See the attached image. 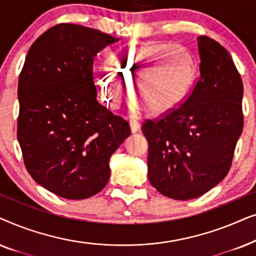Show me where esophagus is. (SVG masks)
Masks as SVG:
<instances>
[{
    "instance_id": "obj_1",
    "label": "esophagus",
    "mask_w": 256,
    "mask_h": 256,
    "mask_svg": "<svg viewBox=\"0 0 256 256\" xmlns=\"http://www.w3.org/2000/svg\"><path fill=\"white\" fill-rule=\"evenodd\" d=\"M129 126H130V130H132V134L138 132L140 130V127H141L140 122L136 121V120H130V121H129Z\"/></svg>"
}]
</instances>
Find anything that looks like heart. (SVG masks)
<instances>
[{"instance_id":"b5f03b06","label":"heart","mask_w":256,"mask_h":256,"mask_svg":"<svg viewBox=\"0 0 256 256\" xmlns=\"http://www.w3.org/2000/svg\"><path fill=\"white\" fill-rule=\"evenodd\" d=\"M118 70L122 79L102 74L96 80L100 99L112 110H118L134 85V96L149 113L160 114L177 107L194 86V62L186 48L174 44L142 45L121 58Z\"/></svg>"}]
</instances>
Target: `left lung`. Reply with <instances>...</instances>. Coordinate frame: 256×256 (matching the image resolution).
Returning a JSON list of instances; mask_svg holds the SVG:
<instances>
[{
    "instance_id": "1",
    "label": "left lung",
    "mask_w": 256,
    "mask_h": 256,
    "mask_svg": "<svg viewBox=\"0 0 256 256\" xmlns=\"http://www.w3.org/2000/svg\"><path fill=\"white\" fill-rule=\"evenodd\" d=\"M198 51L200 74L190 94L142 126L150 184L177 200L200 197L226 177L244 129V85L232 57L208 36L198 37Z\"/></svg>"
}]
</instances>
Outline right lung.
I'll use <instances>...</instances> for the list:
<instances>
[{
    "label": "right lung",
    "instance_id": "1",
    "mask_svg": "<svg viewBox=\"0 0 256 256\" xmlns=\"http://www.w3.org/2000/svg\"><path fill=\"white\" fill-rule=\"evenodd\" d=\"M99 30L62 23L37 38L18 79L17 140L34 182L65 199L106 186L110 158L130 135L124 118L96 100L93 59L118 42Z\"/></svg>",
    "mask_w": 256,
    "mask_h": 256
}]
</instances>
